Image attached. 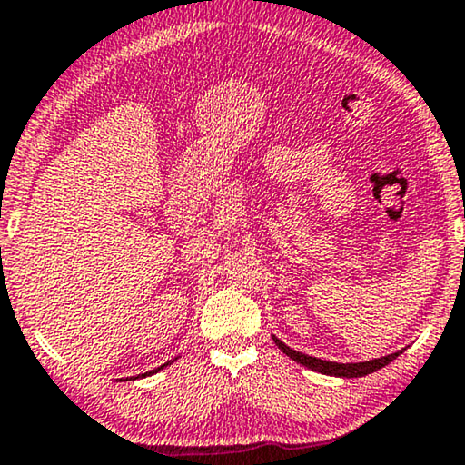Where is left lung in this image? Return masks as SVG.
Segmentation results:
<instances>
[{
	"label": "left lung",
	"mask_w": 465,
	"mask_h": 465,
	"mask_svg": "<svg viewBox=\"0 0 465 465\" xmlns=\"http://www.w3.org/2000/svg\"><path fill=\"white\" fill-rule=\"evenodd\" d=\"M274 342L278 345V349H282V353H287L291 360H295L297 363H302V366L313 370V372H320V374H326V376H339V378H360V376H368L376 372V370H381L391 363L392 360H397L399 355L403 353V349H399V351L391 353V355H384V357H376V360H370V361H357V363H339V361H326V360H320V357H312V355H305V353H299L295 349H291L284 345L281 339H276L272 334Z\"/></svg>",
	"instance_id": "obj_1"
}]
</instances>
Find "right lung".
I'll list each match as a JSON object with an SVG mask.
<instances>
[{"instance_id":"add662e5","label":"right lung","mask_w":465,"mask_h":465,"mask_svg":"<svg viewBox=\"0 0 465 465\" xmlns=\"http://www.w3.org/2000/svg\"><path fill=\"white\" fill-rule=\"evenodd\" d=\"M174 361V360H173ZM173 361H166L163 363V366H160V368H155V370H152V372H145V374H139V376H134V378H145V376H152V374H155V372H160V370H163L166 366H170V363ZM120 381H133V378H120Z\"/></svg>"}]
</instances>
